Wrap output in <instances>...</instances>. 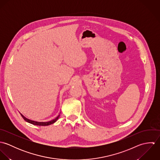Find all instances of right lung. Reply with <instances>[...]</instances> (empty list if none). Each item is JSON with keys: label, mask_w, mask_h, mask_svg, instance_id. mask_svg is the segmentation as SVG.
Here are the masks:
<instances>
[{"label": "right lung", "mask_w": 160, "mask_h": 160, "mask_svg": "<svg viewBox=\"0 0 160 160\" xmlns=\"http://www.w3.org/2000/svg\"><path fill=\"white\" fill-rule=\"evenodd\" d=\"M21 115L22 116V117L23 118V119L28 122L29 123H31L33 125H37V126H48V125H50V124H52L54 122H55L57 119H58L59 116H60V114L57 117L55 118V119H53V120L52 121H48V122H37V121H32V120H30V119H28L27 118H26L24 116H23L22 114H21Z\"/></svg>", "instance_id": "right-lung-1"}]
</instances>
